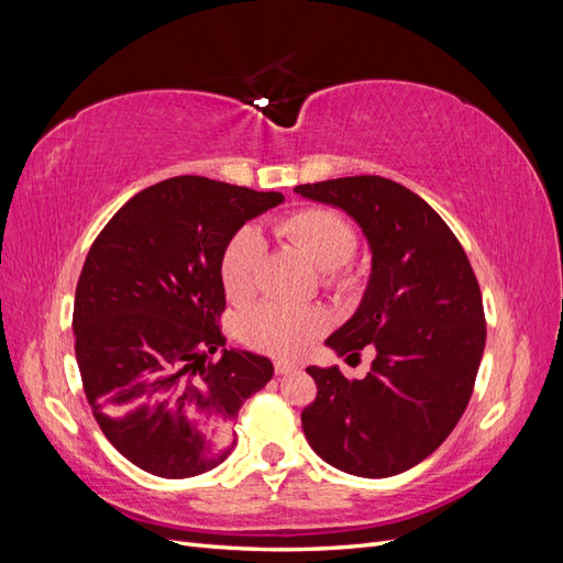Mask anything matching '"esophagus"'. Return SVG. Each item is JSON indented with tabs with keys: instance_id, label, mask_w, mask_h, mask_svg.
Here are the masks:
<instances>
[{
	"instance_id": "34e87169",
	"label": "esophagus",
	"mask_w": 563,
	"mask_h": 563,
	"mask_svg": "<svg viewBox=\"0 0 563 563\" xmlns=\"http://www.w3.org/2000/svg\"><path fill=\"white\" fill-rule=\"evenodd\" d=\"M275 371L279 373V376H288V373H296L298 366L291 362H275Z\"/></svg>"
}]
</instances>
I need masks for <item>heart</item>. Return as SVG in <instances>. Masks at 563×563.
I'll return each mask as SVG.
<instances>
[{"label":"heart","mask_w":563,"mask_h":563,"mask_svg":"<svg viewBox=\"0 0 563 563\" xmlns=\"http://www.w3.org/2000/svg\"><path fill=\"white\" fill-rule=\"evenodd\" d=\"M275 232L284 242L323 269V282L335 288L356 286L354 269L345 263L356 251V232L345 216L331 209H302L277 220ZM265 240L253 225L236 230L220 261V277L232 300L244 302L258 294ZM329 327V314L321 308H294L284 302H263L242 321V335L249 345L277 356H298Z\"/></svg>","instance_id":"heart-1"}]
</instances>
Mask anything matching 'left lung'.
Returning <instances> with one entry per match:
<instances>
[{
	"label": "left lung",
	"instance_id": "1",
	"mask_svg": "<svg viewBox=\"0 0 563 563\" xmlns=\"http://www.w3.org/2000/svg\"><path fill=\"white\" fill-rule=\"evenodd\" d=\"M343 209L371 249L360 308L327 338L338 356L376 360L362 380L310 366L317 399L302 432L314 453L354 476L383 479L418 465L453 432L486 345L479 282L441 216L408 187L352 176L294 187Z\"/></svg>",
	"mask_w": 563,
	"mask_h": 563
}]
</instances>
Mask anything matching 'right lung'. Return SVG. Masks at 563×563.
<instances>
[{"instance_id":"add662e5","label":"right lung","mask_w":563,"mask_h":563,"mask_svg":"<svg viewBox=\"0 0 563 563\" xmlns=\"http://www.w3.org/2000/svg\"><path fill=\"white\" fill-rule=\"evenodd\" d=\"M282 201L176 176L131 197L96 236L75 291V354L96 422L135 467L187 479L234 449L236 411L275 368L225 347L220 261L246 220Z\"/></svg>"}]
</instances>
